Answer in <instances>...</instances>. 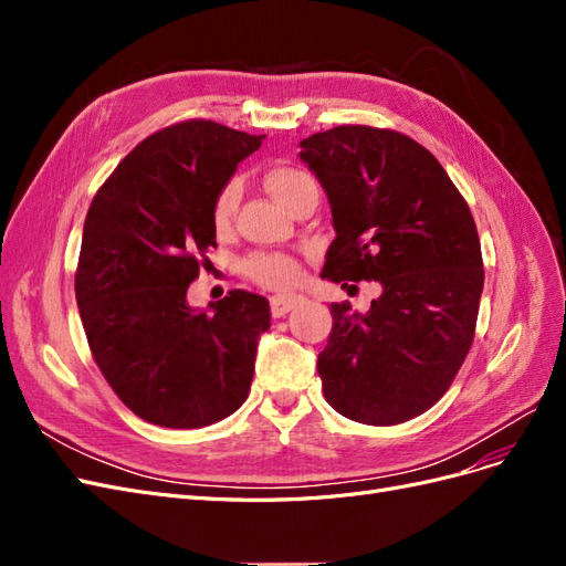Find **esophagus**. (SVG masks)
Instances as JSON below:
<instances>
[{
  "label": "esophagus",
  "mask_w": 566,
  "mask_h": 566,
  "mask_svg": "<svg viewBox=\"0 0 566 566\" xmlns=\"http://www.w3.org/2000/svg\"><path fill=\"white\" fill-rule=\"evenodd\" d=\"M300 302H302L300 295H276V297H271V316L273 318H281L290 310H295Z\"/></svg>",
  "instance_id": "esophagus-1"
}]
</instances>
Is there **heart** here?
I'll list each match as a JSON object with an SVG mask.
<instances>
[{
	"mask_svg": "<svg viewBox=\"0 0 566 566\" xmlns=\"http://www.w3.org/2000/svg\"><path fill=\"white\" fill-rule=\"evenodd\" d=\"M264 184L269 188V193L287 210L293 208L306 191H314L316 188L310 175L287 165L271 167L264 177ZM238 200H241V186H238V181H227L221 186V191L217 193L212 205L214 229L221 231L229 227V221L238 208ZM243 271L248 279H252L254 283H260L264 287H287L293 285L300 276V266L293 256L279 254V252H252L250 256H245Z\"/></svg>",
	"mask_w": 566,
	"mask_h": 566,
	"instance_id": "b5f03b06",
	"label": "heart"
}]
</instances>
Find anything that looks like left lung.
<instances>
[{
	"mask_svg": "<svg viewBox=\"0 0 566 566\" xmlns=\"http://www.w3.org/2000/svg\"><path fill=\"white\" fill-rule=\"evenodd\" d=\"M300 146L337 233L321 276L382 285L364 316L331 304L323 397L356 422H406L447 394L472 347L484 287L472 212L432 153L401 132L342 125Z\"/></svg>",
	"mask_w": 566,
	"mask_h": 566,
	"instance_id": "obj_1",
	"label": "left lung"
}]
</instances>
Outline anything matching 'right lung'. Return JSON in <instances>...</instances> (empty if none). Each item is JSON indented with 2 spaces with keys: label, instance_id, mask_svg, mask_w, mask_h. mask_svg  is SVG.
Returning <instances> with one entry per match:
<instances>
[{
  "label": "right lung",
  "instance_id": "right-lung-1",
  "mask_svg": "<svg viewBox=\"0 0 566 566\" xmlns=\"http://www.w3.org/2000/svg\"><path fill=\"white\" fill-rule=\"evenodd\" d=\"M262 136L184 119L136 146L96 191L75 271L98 370L146 422L198 430L243 406L269 302L248 290L196 312L186 290L217 248L212 205Z\"/></svg>",
  "mask_w": 566,
  "mask_h": 566
}]
</instances>
